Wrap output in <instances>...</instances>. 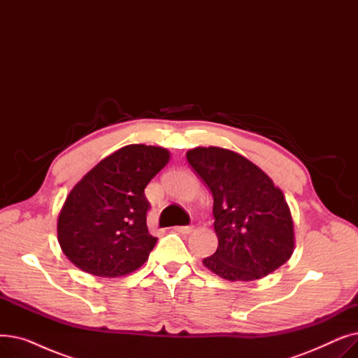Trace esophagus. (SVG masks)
I'll return each mask as SVG.
<instances>
[{"label":"esophagus","mask_w":358,"mask_h":358,"mask_svg":"<svg viewBox=\"0 0 358 358\" xmlns=\"http://www.w3.org/2000/svg\"><path fill=\"white\" fill-rule=\"evenodd\" d=\"M174 229H176L178 234H182V235H189V234H192V231H193L192 227H176Z\"/></svg>","instance_id":"1"}]
</instances>
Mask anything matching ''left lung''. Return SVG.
<instances>
[{"instance_id":"8db88e82","label":"left lung","mask_w":358,"mask_h":358,"mask_svg":"<svg viewBox=\"0 0 358 358\" xmlns=\"http://www.w3.org/2000/svg\"><path fill=\"white\" fill-rule=\"evenodd\" d=\"M187 161L213 194L216 252L204 267L229 281L271 274L294 251V227L283 192L254 162L234 150H187Z\"/></svg>"}]
</instances>
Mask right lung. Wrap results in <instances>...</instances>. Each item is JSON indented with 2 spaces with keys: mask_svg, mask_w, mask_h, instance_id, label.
<instances>
[{
  "mask_svg": "<svg viewBox=\"0 0 358 358\" xmlns=\"http://www.w3.org/2000/svg\"><path fill=\"white\" fill-rule=\"evenodd\" d=\"M161 146L127 145L101 159L73 185L58 216L62 252L84 273L120 277L149 258L145 189L169 162Z\"/></svg>",
  "mask_w": 358,
  "mask_h": 358,
  "instance_id": "obj_1",
  "label": "right lung"
}]
</instances>
